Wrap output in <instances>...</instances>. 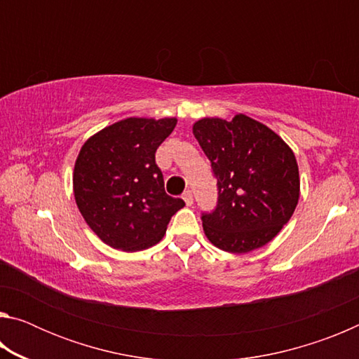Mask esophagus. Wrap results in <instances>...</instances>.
<instances>
[{"mask_svg":"<svg viewBox=\"0 0 359 359\" xmlns=\"http://www.w3.org/2000/svg\"><path fill=\"white\" fill-rule=\"evenodd\" d=\"M182 198H184V201H185L187 205L193 204V193L190 190H187L184 194H182Z\"/></svg>","mask_w":359,"mask_h":359,"instance_id":"obj_1","label":"esophagus"}]
</instances>
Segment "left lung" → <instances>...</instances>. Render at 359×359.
<instances>
[{
	"instance_id": "obj_1",
	"label": "left lung",
	"mask_w": 359,
	"mask_h": 359,
	"mask_svg": "<svg viewBox=\"0 0 359 359\" xmlns=\"http://www.w3.org/2000/svg\"><path fill=\"white\" fill-rule=\"evenodd\" d=\"M193 135L217 177L215 210L203 228L215 247L247 253L266 245L287 224L299 199V169L288 144L259 121L238 114L201 118Z\"/></svg>"
}]
</instances>
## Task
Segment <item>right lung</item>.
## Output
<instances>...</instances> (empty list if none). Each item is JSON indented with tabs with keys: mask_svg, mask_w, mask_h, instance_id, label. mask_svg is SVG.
<instances>
[{
	"mask_svg": "<svg viewBox=\"0 0 359 359\" xmlns=\"http://www.w3.org/2000/svg\"><path fill=\"white\" fill-rule=\"evenodd\" d=\"M177 118L130 117L82 145L72 174L76 204L93 233L112 248L137 252L158 244L180 198L165 191L155 151Z\"/></svg>",
	"mask_w": 359,
	"mask_h": 359,
	"instance_id": "right-lung-1",
	"label": "right lung"
}]
</instances>
